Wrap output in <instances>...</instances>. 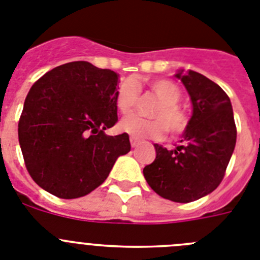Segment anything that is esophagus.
I'll return each instance as SVG.
<instances>
[{"label": "esophagus", "instance_id": "esophagus-1", "mask_svg": "<svg viewBox=\"0 0 260 260\" xmlns=\"http://www.w3.org/2000/svg\"><path fill=\"white\" fill-rule=\"evenodd\" d=\"M130 143H132L133 148H135V147H138V144H139V139L132 137V138H130Z\"/></svg>", "mask_w": 260, "mask_h": 260}]
</instances>
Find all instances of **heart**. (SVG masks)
Masks as SVG:
<instances>
[{"label": "heart", "instance_id": "b5f03b06", "mask_svg": "<svg viewBox=\"0 0 260 260\" xmlns=\"http://www.w3.org/2000/svg\"><path fill=\"white\" fill-rule=\"evenodd\" d=\"M151 91L160 100V105L152 112L151 117L156 119H143L138 116H130L119 123V127L133 138H153L158 139L165 130L169 134L183 133L189 126V116L178 105L182 92L174 82L167 79L152 80L148 83ZM139 98V87L134 80H126L119 86L116 95V105L122 114H130L137 105Z\"/></svg>", "mask_w": 260, "mask_h": 260}]
</instances>
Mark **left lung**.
<instances>
[{
  "mask_svg": "<svg viewBox=\"0 0 260 260\" xmlns=\"http://www.w3.org/2000/svg\"><path fill=\"white\" fill-rule=\"evenodd\" d=\"M189 92L192 116L174 150L153 144L156 158L143 169L151 189L165 199L189 203L220 185L236 147L237 130L231 99L197 71L176 74Z\"/></svg>",
  "mask_w": 260,
  "mask_h": 260,
  "instance_id": "1",
  "label": "left lung"
}]
</instances>
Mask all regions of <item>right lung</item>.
<instances>
[{
	"mask_svg": "<svg viewBox=\"0 0 260 260\" xmlns=\"http://www.w3.org/2000/svg\"><path fill=\"white\" fill-rule=\"evenodd\" d=\"M118 77L75 61L52 69L31 87L18 137L27 171L41 189L62 199L84 197L130 151L126 133H104L118 121Z\"/></svg>",
	"mask_w": 260,
	"mask_h": 260,
	"instance_id": "add662e5",
	"label": "right lung"
}]
</instances>
